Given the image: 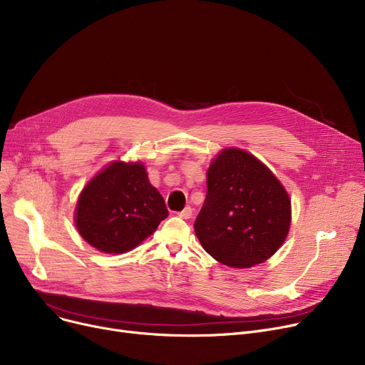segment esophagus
Wrapping results in <instances>:
<instances>
[{
    "mask_svg": "<svg viewBox=\"0 0 365 365\" xmlns=\"http://www.w3.org/2000/svg\"><path fill=\"white\" fill-rule=\"evenodd\" d=\"M192 212H194L192 207L187 205V207H185V208L182 210L180 213H178V215H179V217H182V219H190V217H192Z\"/></svg>",
    "mask_w": 365,
    "mask_h": 365,
    "instance_id": "obj_1",
    "label": "esophagus"
}]
</instances>
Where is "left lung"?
Listing matches in <instances>:
<instances>
[{"label": "left lung", "mask_w": 365, "mask_h": 365, "mask_svg": "<svg viewBox=\"0 0 365 365\" xmlns=\"http://www.w3.org/2000/svg\"><path fill=\"white\" fill-rule=\"evenodd\" d=\"M292 201L252 153L227 148L207 170V195L194 223L204 250L231 267L263 263L282 245Z\"/></svg>", "instance_id": "8db88e82"}]
</instances>
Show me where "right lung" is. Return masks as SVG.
<instances>
[{
    "mask_svg": "<svg viewBox=\"0 0 365 365\" xmlns=\"http://www.w3.org/2000/svg\"><path fill=\"white\" fill-rule=\"evenodd\" d=\"M168 216L164 198L142 163L115 161L96 175L76 202L80 235L108 255L138 247Z\"/></svg>",
    "mask_w": 365,
    "mask_h": 365,
    "instance_id": "obj_1",
    "label": "right lung"
}]
</instances>
